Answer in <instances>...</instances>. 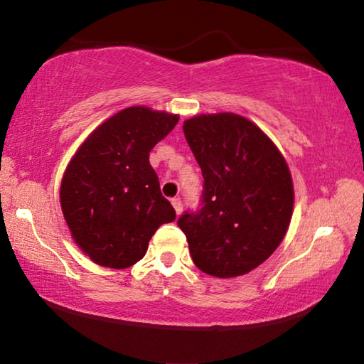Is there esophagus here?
<instances>
[{
	"mask_svg": "<svg viewBox=\"0 0 364 364\" xmlns=\"http://www.w3.org/2000/svg\"><path fill=\"white\" fill-rule=\"evenodd\" d=\"M171 205L175 207L176 215H180L183 212V202H181L180 197H173V199H171Z\"/></svg>",
	"mask_w": 364,
	"mask_h": 364,
	"instance_id": "34e87169",
	"label": "esophagus"
}]
</instances>
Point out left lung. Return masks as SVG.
<instances>
[{
  "label": "left lung",
  "mask_w": 364,
  "mask_h": 364,
  "mask_svg": "<svg viewBox=\"0 0 364 364\" xmlns=\"http://www.w3.org/2000/svg\"><path fill=\"white\" fill-rule=\"evenodd\" d=\"M204 176L199 210L178 218L196 267L217 278L249 273L278 249L291 223L294 188L278 147L231 112L184 122Z\"/></svg>",
  "instance_id": "left-lung-1"
}]
</instances>
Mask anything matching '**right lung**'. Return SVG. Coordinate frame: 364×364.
<instances>
[{
  "label": "right lung",
  "mask_w": 364,
  "mask_h": 364,
  "mask_svg": "<svg viewBox=\"0 0 364 364\" xmlns=\"http://www.w3.org/2000/svg\"><path fill=\"white\" fill-rule=\"evenodd\" d=\"M178 119L144 106L123 109L101 123L67 165L60 183L64 218L78 247L101 267H132L157 228L175 220L149 152Z\"/></svg>",
  "instance_id": "right-lung-1"
}]
</instances>
